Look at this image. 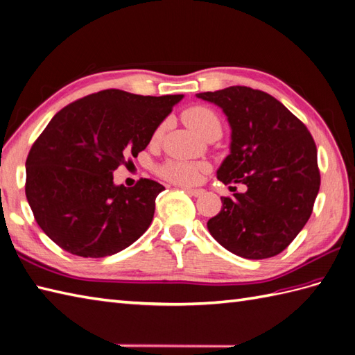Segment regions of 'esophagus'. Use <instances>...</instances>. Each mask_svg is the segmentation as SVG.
Segmentation results:
<instances>
[{
  "label": "esophagus",
  "instance_id": "obj_1",
  "mask_svg": "<svg viewBox=\"0 0 355 355\" xmlns=\"http://www.w3.org/2000/svg\"><path fill=\"white\" fill-rule=\"evenodd\" d=\"M185 193L189 196H194V197H200L205 191L200 188H185Z\"/></svg>",
  "mask_w": 355,
  "mask_h": 355
}]
</instances>
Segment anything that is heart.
Masks as SVG:
<instances>
[{
    "instance_id": "obj_1",
    "label": "heart",
    "mask_w": 355,
    "mask_h": 355,
    "mask_svg": "<svg viewBox=\"0 0 355 355\" xmlns=\"http://www.w3.org/2000/svg\"><path fill=\"white\" fill-rule=\"evenodd\" d=\"M184 120L187 125L203 138L211 134H221V122L215 112L205 105H194L184 112ZM166 125H161L155 137H161ZM207 166L203 162H189V161H167L159 168V175L179 185H193L200 180Z\"/></svg>"
}]
</instances>
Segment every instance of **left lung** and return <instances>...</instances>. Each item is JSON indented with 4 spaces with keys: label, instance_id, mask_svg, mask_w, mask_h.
Listing matches in <instances>:
<instances>
[{
    "label": "left lung",
    "instance_id": "obj_1",
    "mask_svg": "<svg viewBox=\"0 0 355 355\" xmlns=\"http://www.w3.org/2000/svg\"><path fill=\"white\" fill-rule=\"evenodd\" d=\"M223 110L230 153L217 170L223 184H244L221 197L207 221L214 239L230 253L266 259L282 253L313 211L321 185L316 144L307 128L271 94L244 85L196 94Z\"/></svg>",
    "mask_w": 355,
    "mask_h": 355
}]
</instances>
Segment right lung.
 <instances>
[{
	"instance_id": "obj_1",
	"label": "right lung",
	"mask_w": 355,
	"mask_h": 355,
	"mask_svg": "<svg viewBox=\"0 0 355 355\" xmlns=\"http://www.w3.org/2000/svg\"><path fill=\"white\" fill-rule=\"evenodd\" d=\"M184 94L141 96L102 90L51 119L25 162V194L40 229L66 252L105 257L148 230L161 184L116 185L112 173L148 148Z\"/></svg>"
}]
</instances>
